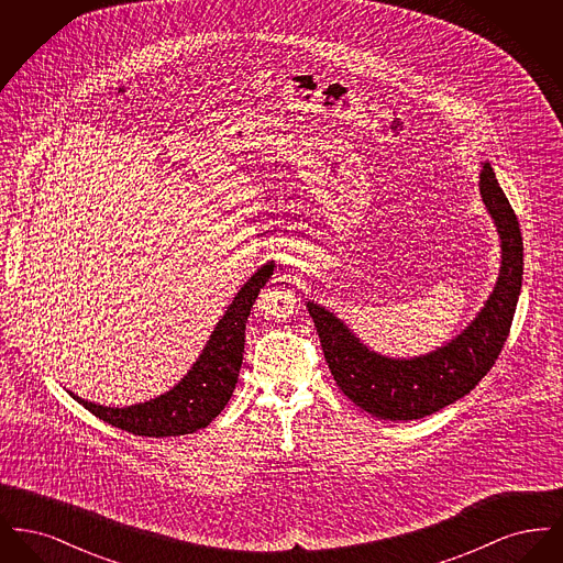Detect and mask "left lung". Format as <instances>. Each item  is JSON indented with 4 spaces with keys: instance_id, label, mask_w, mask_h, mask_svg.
<instances>
[{
    "instance_id": "1",
    "label": "left lung",
    "mask_w": 563,
    "mask_h": 563,
    "mask_svg": "<svg viewBox=\"0 0 563 563\" xmlns=\"http://www.w3.org/2000/svg\"><path fill=\"white\" fill-rule=\"evenodd\" d=\"M479 191L500 239V269L482 310L454 340L420 356L393 358L363 344L338 314L308 301L335 384L379 420H420L462 399L492 369L507 342L521 294L523 241L517 214L487 161L482 162Z\"/></svg>"
}]
</instances>
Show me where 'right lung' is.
Masks as SVG:
<instances>
[{
	"mask_svg": "<svg viewBox=\"0 0 563 563\" xmlns=\"http://www.w3.org/2000/svg\"><path fill=\"white\" fill-rule=\"evenodd\" d=\"M274 268V262H266L242 285L241 291L214 324L209 342L191 369L161 397L129 407H106L99 402L84 401L74 393L69 395L99 420L139 437H179L207 429L228 405L236 388L246 319L262 287H266L272 278Z\"/></svg>",
	"mask_w": 563,
	"mask_h": 563,
	"instance_id": "right-lung-1",
	"label": "right lung"
}]
</instances>
